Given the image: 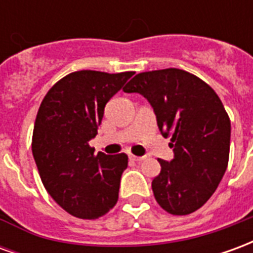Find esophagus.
I'll return each mask as SVG.
<instances>
[{"label": "esophagus", "mask_w": 253, "mask_h": 253, "mask_svg": "<svg viewBox=\"0 0 253 253\" xmlns=\"http://www.w3.org/2000/svg\"><path fill=\"white\" fill-rule=\"evenodd\" d=\"M128 159L131 160V161H142L143 157H139V156H134V154L128 153Z\"/></svg>", "instance_id": "obj_1"}]
</instances>
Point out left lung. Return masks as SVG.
Returning <instances> with one entry per match:
<instances>
[{
  "mask_svg": "<svg viewBox=\"0 0 253 253\" xmlns=\"http://www.w3.org/2000/svg\"><path fill=\"white\" fill-rule=\"evenodd\" d=\"M149 100L160 131L170 138L175 159H159L152 181L154 198L165 211L187 215L206 203L226 170L230 119L214 89L181 69L143 72L123 88Z\"/></svg>",
  "mask_w": 253,
  "mask_h": 253,
  "instance_id": "obj_1",
  "label": "left lung"
}]
</instances>
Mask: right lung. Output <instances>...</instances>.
<instances>
[{
  "label": "right lung",
  "instance_id": "right-lung-1",
  "mask_svg": "<svg viewBox=\"0 0 253 253\" xmlns=\"http://www.w3.org/2000/svg\"><path fill=\"white\" fill-rule=\"evenodd\" d=\"M134 72H73L47 92L36 115L32 154L42 183L65 211L81 219L103 217L118 202L128 157L89 146L104 107Z\"/></svg>",
  "mask_w": 253,
  "mask_h": 253
}]
</instances>
